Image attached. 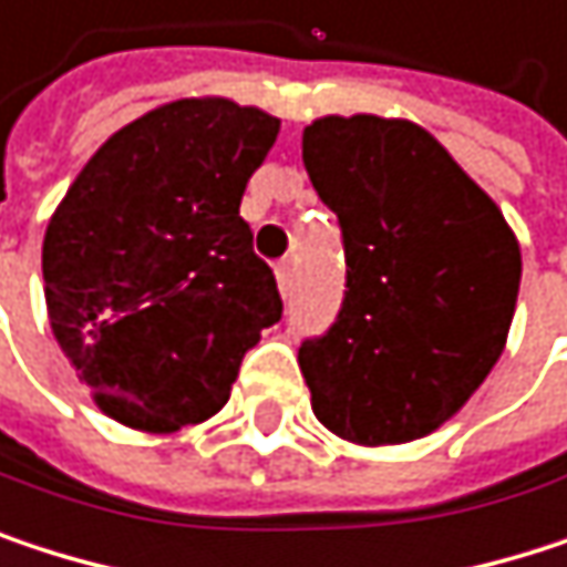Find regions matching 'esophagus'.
Returning a JSON list of instances; mask_svg holds the SVG:
<instances>
[{
  "label": "esophagus",
  "mask_w": 567,
  "mask_h": 567,
  "mask_svg": "<svg viewBox=\"0 0 567 567\" xmlns=\"http://www.w3.org/2000/svg\"><path fill=\"white\" fill-rule=\"evenodd\" d=\"M276 279H279V291L288 295L291 285H295V266H291V259H282V262L276 266Z\"/></svg>",
  "instance_id": "esophagus-1"
}]
</instances>
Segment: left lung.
<instances>
[{
  "instance_id": "obj_1",
  "label": "left lung",
  "mask_w": 567,
  "mask_h": 567,
  "mask_svg": "<svg viewBox=\"0 0 567 567\" xmlns=\"http://www.w3.org/2000/svg\"><path fill=\"white\" fill-rule=\"evenodd\" d=\"M301 161L338 213L348 291L298 348L315 416L361 446L446 423L499 361L522 252L499 206L413 121L318 117Z\"/></svg>"
}]
</instances>
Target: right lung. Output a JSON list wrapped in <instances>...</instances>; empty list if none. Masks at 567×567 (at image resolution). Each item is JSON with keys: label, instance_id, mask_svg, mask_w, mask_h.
Returning a JSON list of instances; mask_svg holds the SVG:
<instances>
[{"label": "right lung", "instance_id": "add662e5", "mask_svg": "<svg viewBox=\"0 0 567 567\" xmlns=\"http://www.w3.org/2000/svg\"><path fill=\"white\" fill-rule=\"evenodd\" d=\"M279 117L183 97L121 127L74 176L42 243L64 358L124 426L173 433L213 416L262 328L272 269L239 216Z\"/></svg>", "mask_w": 567, "mask_h": 567}]
</instances>
